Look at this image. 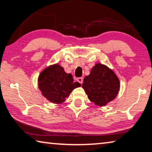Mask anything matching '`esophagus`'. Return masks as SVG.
<instances>
[{
  "mask_svg": "<svg viewBox=\"0 0 152 152\" xmlns=\"http://www.w3.org/2000/svg\"><path fill=\"white\" fill-rule=\"evenodd\" d=\"M76 80L77 81H78L79 83H80L81 84H82V82H83V78H78Z\"/></svg>",
  "mask_w": 152,
  "mask_h": 152,
  "instance_id": "34e87169",
  "label": "esophagus"
}]
</instances>
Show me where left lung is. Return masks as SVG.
I'll return each mask as SVG.
<instances>
[{"label":"left lung","mask_w":152,"mask_h":152,"mask_svg":"<svg viewBox=\"0 0 152 152\" xmlns=\"http://www.w3.org/2000/svg\"><path fill=\"white\" fill-rule=\"evenodd\" d=\"M82 88L88 99L95 105L102 107L114 100L120 89L119 79L106 65L96 63L88 76L84 78Z\"/></svg>","instance_id":"left-lung-1"}]
</instances>
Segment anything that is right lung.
<instances>
[{
    "label": "right lung",
    "mask_w": 152,
    "mask_h": 152,
    "mask_svg": "<svg viewBox=\"0 0 152 152\" xmlns=\"http://www.w3.org/2000/svg\"><path fill=\"white\" fill-rule=\"evenodd\" d=\"M37 81L43 96L56 104L63 103L74 88L81 86L79 82H74L72 74L65 72L58 64L46 67L41 72Z\"/></svg>",
    "instance_id": "1"
}]
</instances>
